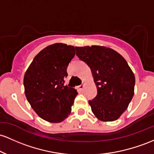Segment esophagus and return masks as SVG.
<instances>
[{
  "mask_svg": "<svg viewBox=\"0 0 154 154\" xmlns=\"http://www.w3.org/2000/svg\"><path fill=\"white\" fill-rule=\"evenodd\" d=\"M84 86H85V84H84V83H83L82 84H81L80 86H79V89H84Z\"/></svg>",
  "mask_w": 154,
  "mask_h": 154,
  "instance_id": "esophagus-1",
  "label": "esophagus"
}]
</instances>
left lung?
<instances>
[{
  "instance_id": "1",
  "label": "left lung",
  "mask_w": 154,
  "mask_h": 154,
  "mask_svg": "<svg viewBox=\"0 0 154 154\" xmlns=\"http://www.w3.org/2000/svg\"><path fill=\"white\" fill-rule=\"evenodd\" d=\"M76 55L90 68L97 94L89 100L91 111L102 122L117 120L134 96L135 78L126 60L103 46L75 47Z\"/></svg>"
}]
</instances>
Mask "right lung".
Here are the masks:
<instances>
[{"label": "right lung", "instance_id": "add662e5", "mask_svg": "<svg viewBox=\"0 0 154 154\" xmlns=\"http://www.w3.org/2000/svg\"><path fill=\"white\" fill-rule=\"evenodd\" d=\"M75 47L62 43L46 46L34 57L24 76L25 94L31 108L44 120L60 123L68 118L78 94L64 84Z\"/></svg>", "mask_w": 154, "mask_h": 154}]
</instances>
